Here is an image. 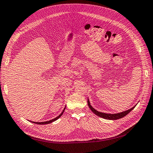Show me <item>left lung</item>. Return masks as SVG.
<instances>
[{
	"label": "left lung",
	"instance_id": "1",
	"mask_svg": "<svg viewBox=\"0 0 153 153\" xmlns=\"http://www.w3.org/2000/svg\"><path fill=\"white\" fill-rule=\"evenodd\" d=\"M88 107L90 108V110L92 111V112L94 114H95L96 116H98L100 117L104 118V119H106V120H116L120 119V118H122L125 117L126 115L128 114L129 112L131 111L133 108H135V105L134 107L131 108L128 110H126L123 112H121V113H118V114H105V113H102V112H100L97 110H96L94 108H93L91 105H90V103L89 102V100H88Z\"/></svg>",
	"mask_w": 153,
	"mask_h": 153
}]
</instances>
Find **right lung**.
<instances>
[{"mask_svg": "<svg viewBox=\"0 0 153 153\" xmlns=\"http://www.w3.org/2000/svg\"><path fill=\"white\" fill-rule=\"evenodd\" d=\"M65 110V108H64V110H63V111H62V113L59 115V116H57V117H55V118H54V119H53V120H50V121H44V122H34V121H31V122H32V123H36V124H39V125H45V124H48V123H52V122H53V121H55V120H57V119H59V117H60L62 115H63V112H64V110Z\"/></svg>", "mask_w": 153, "mask_h": 153, "instance_id": "add662e5", "label": "right lung"}]
</instances>
